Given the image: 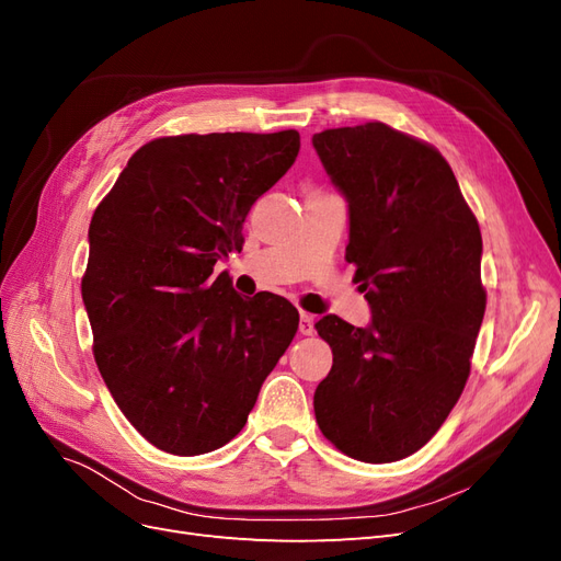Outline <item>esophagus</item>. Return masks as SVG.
Here are the masks:
<instances>
[{"label":"esophagus","instance_id":"esophagus-1","mask_svg":"<svg viewBox=\"0 0 561 561\" xmlns=\"http://www.w3.org/2000/svg\"><path fill=\"white\" fill-rule=\"evenodd\" d=\"M299 332L304 336H311L316 332V318L311 313H301L299 316Z\"/></svg>","mask_w":561,"mask_h":561}]
</instances>
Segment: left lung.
<instances>
[{
    "label": "left lung",
    "instance_id": "1",
    "mask_svg": "<svg viewBox=\"0 0 561 561\" xmlns=\"http://www.w3.org/2000/svg\"><path fill=\"white\" fill-rule=\"evenodd\" d=\"M313 147L348 203L346 262L367 328L322 316L332 369L313 396L330 443L365 463L419 451L470 375L486 293L482 233L439 151L381 122L330 128Z\"/></svg>",
    "mask_w": 561,
    "mask_h": 561
}]
</instances>
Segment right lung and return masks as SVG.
<instances>
[{"label": "right lung", "mask_w": 561, "mask_h": 561, "mask_svg": "<svg viewBox=\"0 0 561 561\" xmlns=\"http://www.w3.org/2000/svg\"><path fill=\"white\" fill-rule=\"evenodd\" d=\"M299 133L175 135L142 145L95 208L81 297L114 402L147 443L198 456L241 433L290 346V301L241 297L213 268L295 163Z\"/></svg>", "instance_id": "add662e5"}]
</instances>
